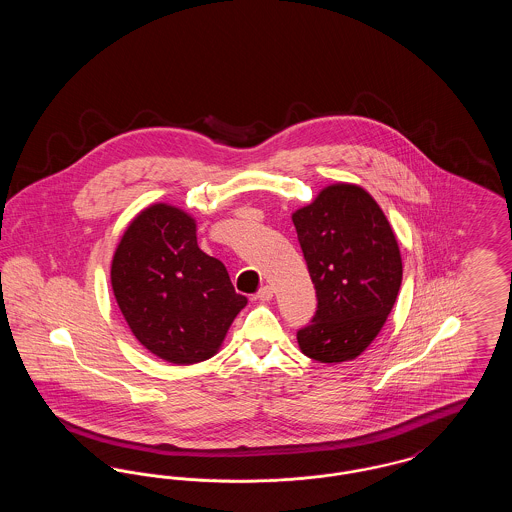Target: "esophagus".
Listing matches in <instances>:
<instances>
[{"instance_id":"esophagus-1","label":"esophagus","mask_w":512,"mask_h":512,"mask_svg":"<svg viewBox=\"0 0 512 512\" xmlns=\"http://www.w3.org/2000/svg\"><path fill=\"white\" fill-rule=\"evenodd\" d=\"M272 295H274V290H272L270 286H263V288L257 292V297H259L261 301H270Z\"/></svg>"}]
</instances>
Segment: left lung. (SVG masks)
I'll use <instances>...</instances> for the list:
<instances>
[{
  "instance_id": "8db88e82",
  "label": "left lung",
  "mask_w": 512,
  "mask_h": 512,
  "mask_svg": "<svg viewBox=\"0 0 512 512\" xmlns=\"http://www.w3.org/2000/svg\"><path fill=\"white\" fill-rule=\"evenodd\" d=\"M292 220L318 301L297 343L320 363L353 361L386 324L401 288L390 222L372 195L343 182L324 188Z\"/></svg>"
}]
</instances>
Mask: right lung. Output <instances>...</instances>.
<instances>
[{"instance_id":"obj_1","label":"right lung","mask_w":512,"mask_h":512,"mask_svg":"<svg viewBox=\"0 0 512 512\" xmlns=\"http://www.w3.org/2000/svg\"><path fill=\"white\" fill-rule=\"evenodd\" d=\"M111 286L136 340L172 365L211 359L247 305L226 267L199 249L195 220L167 203L128 224L113 255Z\"/></svg>"}]
</instances>
